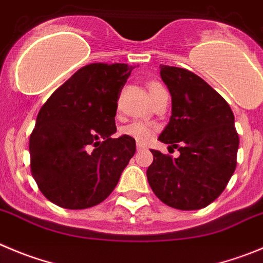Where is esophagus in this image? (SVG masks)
<instances>
[{"instance_id":"obj_1","label":"esophagus","mask_w":263,"mask_h":263,"mask_svg":"<svg viewBox=\"0 0 263 263\" xmlns=\"http://www.w3.org/2000/svg\"><path fill=\"white\" fill-rule=\"evenodd\" d=\"M136 148H137V151H145V145H144V144H141V143H137Z\"/></svg>"}]
</instances>
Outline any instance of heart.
Instances as JSON below:
<instances>
[{
	"label": "heart",
	"instance_id": "1",
	"mask_svg": "<svg viewBox=\"0 0 263 263\" xmlns=\"http://www.w3.org/2000/svg\"><path fill=\"white\" fill-rule=\"evenodd\" d=\"M162 85L158 83H152L149 85V93L154 95L157 90L162 89ZM154 127L152 124L146 123V122H141V120H136V122H132V123L127 124L122 128V134L126 135V136L132 137V139L137 140L140 143H146L151 140V137L153 136Z\"/></svg>",
	"mask_w": 263,
	"mask_h": 263
}]
</instances>
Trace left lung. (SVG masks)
<instances>
[{"instance_id": "left-lung-1", "label": "left lung", "mask_w": 263, "mask_h": 263, "mask_svg": "<svg viewBox=\"0 0 263 263\" xmlns=\"http://www.w3.org/2000/svg\"><path fill=\"white\" fill-rule=\"evenodd\" d=\"M173 112L158 140L180 152L178 158L152 149L146 170L154 195L179 210L202 209L217 200L236 168L239 135L224 98L185 68L161 65Z\"/></svg>"}]
</instances>
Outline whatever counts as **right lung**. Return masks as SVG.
<instances>
[{"instance_id": "1", "label": "right lung", "mask_w": 263, "mask_h": 263, "mask_svg": "<svg viewBox=\"0 0 263 263\" xmlns=\"http://www.w3.org/2000/svg\"><path fill=\"white\" fill-rule=\"evenodd\" d=\"M134 66L92 63L43 105L29 137L31 173L41 193L65 209L98 205L117 187L136 141L117 132L118 98Z\"/></svg>"}]
</instances>
